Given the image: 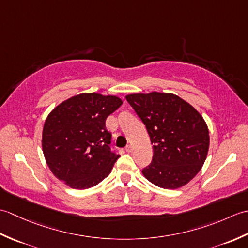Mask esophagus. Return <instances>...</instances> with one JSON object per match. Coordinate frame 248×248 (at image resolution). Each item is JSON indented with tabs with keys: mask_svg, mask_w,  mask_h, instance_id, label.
<instances>
[{
	"mask_svg": "<svg viewBox=\"0 0 248 248\" xmlns=\"http://www.w3.org/2000/svg\"><path fill=\"white\" fill-rule=\"evenodd\" d=\"M124 150L127 151V152H131V151H132V146H131V145H128V146L125 147V148H124Z\"/></svg>",
	"mask_w": 248,
	"mask_h": 248,
	"instance_id": "34e87169",
	"label": "esophagus"
}]
</instances>
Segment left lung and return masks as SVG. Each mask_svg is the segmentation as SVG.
<instances>
[{
	"label": "left lung",
	"mask_w": 248,
	"mask_h": 248,
	"mask_svg": "<svg viewBox=\"0 0 248 248\" xmlns=\"http://www.w3.org/2000/svg\"><path fill=\"white\" fill-rule=\"evenodd\" d=\"M125 99L146 125L154 148L143 175L163 188L186 186L202 170L208 155L209 130L202 115L172 93H133Z\"/></svg>",
	"instance_id": "obj_1"
}]
</instances>
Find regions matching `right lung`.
I'll return each instance as SVG.
<instances>
[{"mask_svg":"<svg viewBox=\"0 0 248 248\" xmlns=\"http://www.w3.org/2000/svg\"><path fill=\"white\" fill-rule=\"evenodd\" d=\"M123 101L116 96L80 93L52 110L43 131V151L53 175L67 186L85 189L107 178L120 156L110 150L108 116Z\"/></svg>","mask_w":248,"mask_h":248,"instance_id":"right-lung-1","label":"right lung"}]
</instances>
